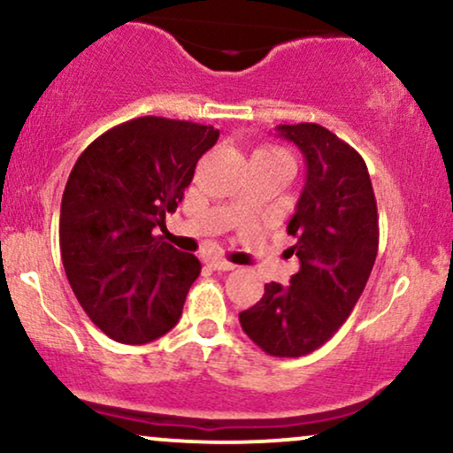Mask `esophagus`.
Listing matches in <instances>:
<instances>
[{"mask_svg": "<svg viewBox=\"0 0 453 453\" xmlns=\"http://www.w3.org/2000/svg\"><path fill=\"white\" fill-rule=\"evenodd\" d=\"M209 268L219 270V273H227V270H234L236 266H234L232 262H226V259L215 257V259H209Z\"/></svg>", "mask_w": 453, "mask_h": 453, "instance_id": "1", "label": "esophagus"}]
</instances>
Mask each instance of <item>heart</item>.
Here are the masks:
<instances>
[{
    "mask_svg": "<svg viewBox=\"0 0 453 453\" xmlns=\"http://www.w3.org/2000/svg\"><path fill=\"white\" fill-rule=\"evenodd\" d=\"M256 155H262V157H277V159H285V161H289L288 153H285V150L277 149V147H266V149H259Z\"/></svg>",
    "mask_w": 453,
    "mask_h": 453,
    "instance_id": "heart-1",
    "label": "heart"
}]
</instances>
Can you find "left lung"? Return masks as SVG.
<instances>
[{
  "mask_svg": "<svg viewBox=\"0 0 453 453\" xmlns=\"http://www.w3.org/2000/svg\"><path fill=\"white\" fill-rule=\"evenodd\" d=\"M303 150L304 189L288 223V251L300 259L289 285L268 283L238 315L244 334L268 356L300 357L332 339L356 306L379 249L377 200L356 149L317 123L279 126Z\"/></svg>",
  "mask_w": 453,
  "mask_h": 453,
  "instance_id": "8db88e82",
  "label": "left lung"
}]
</instances>
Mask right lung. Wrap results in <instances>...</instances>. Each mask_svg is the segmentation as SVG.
I'll return each mask as SVG.
<instances>
[{"instance_id": "obj_1", "label": "right lung", "mask_w": 453, "mask_h": 453, "mask_svg": "<svg viewBox=\"0 0 453 453\" xmlns=\"http://www.w3.org/2000/svg\"><path fill=\"white\" fill-rule=\"evenodd\" d=\"M217 138L212 126L138 117L76 159L61 197V259L78 303L112 341L144 345L179 324L202 264L155 230Z\"/></svg>"}]
</instances>
